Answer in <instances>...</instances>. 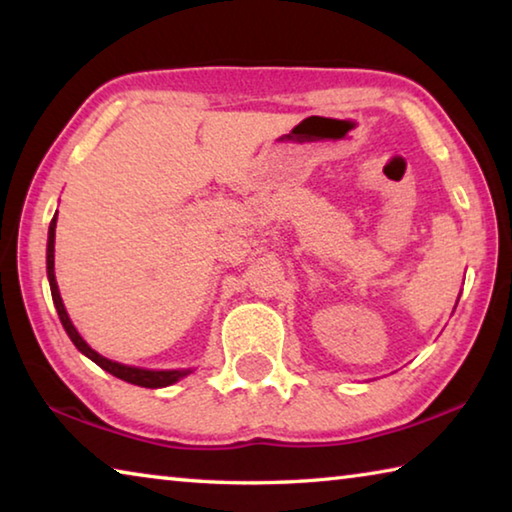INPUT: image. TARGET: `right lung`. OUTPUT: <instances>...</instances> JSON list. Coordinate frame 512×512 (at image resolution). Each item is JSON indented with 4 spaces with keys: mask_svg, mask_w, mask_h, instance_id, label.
I'll return each mask as SVG.
<instances>
[{
    "mask_svg": "<svg viewBox=\"0 0 512 512\" xmlns=\"http://www.w3.org/2000/svg\"><path fill=\"white\" fill-rule=\"evenodd\" d=\"M54 239H56V216L51 219L49 223V241H47V277H49V287H51V298H54V305L56 311L60 316V323H63L65 332L69 334V339L72 343L79 348L85 357H90L97 366H101L110 375H115L117 379H124L128 384H135V386H144V388H162V386H171L173 381H178L180 377L189 375L192 370H144V368H131V366H124V363H117V361H110L106 357H101L99 352H94L88 343L81 339V334L76 332V327L72 325V320H69L65 305H63V298H60L58 293V284H56V275H54Z\"/></svg>",
    "mask_w": 512,
    "mask_h": 512,
    "instance_id": "1",
    "label": "right lung"
}]
</instances>
